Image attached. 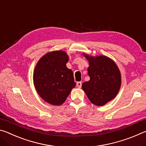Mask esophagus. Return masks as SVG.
I'll list each match as a JSON object with an SVG mask.
<instances>
[{"mask_svg": "<svg viewBox=\"0 0 146 146\" xmlns=\"http://www.w3.org/2000/svg\"><path fill=\"white\" fill-rule=\"evenodd\" d=\"M81 86H82V82H78L76 83V87L78 88H80Z\"/></svg>", "mask_w": 146, "mask_h": 146, "instance_id": "34e87169", "label": "esophagus"}]
</instances>
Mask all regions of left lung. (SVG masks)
Returning <instances> with one entry per match:
<instances>
[{"label": "left lung", "instance_id": "obj_1", "mask_svg": "<svg viewBox=\"0 0 146 146\" xmlns=\"http://www.w3.org/2000/svg\"><path fill=\"white\" fill-rule=\"evenodd\" d=\"M84 55L90 63L88 73L90 79L82 84V90L93 104L104 105L113 99L120 90V71L114 62L107 56Z\"/></svg>", "mask_w": 146, "mask_h": 146}]
</instances>
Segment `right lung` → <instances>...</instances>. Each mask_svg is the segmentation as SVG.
<instances>
[{
  "label": "right lung",
  "instance_id": "1",
  "mask_svg": "<svg viewBox=\"0 0 146 146\" xmlns=\"http://www.w3.org/2000/svg\"><path fill=\"white\" fill-rule=\"evenodd\" d=\"M68 60L64 51H52L44 55L35 68L36 90L44 100L52 105L63 104L76 86L72 70L66 67Z\"/></svg>",
  "mask_w": 146,
  "mask_h": 146
}]
</instances>
